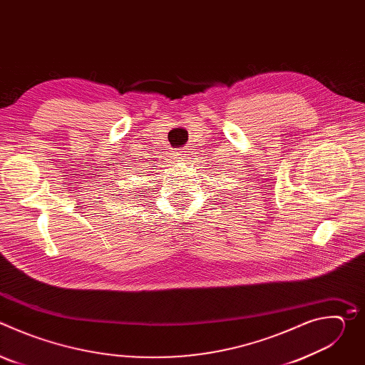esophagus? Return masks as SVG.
<instances>
[{"label": "esophagus", "instance_id": "1", "mask_svg": "<svg viewBox=\"0 0 365 365\" xmlns=\"http://www.w3.org/2000/svg\"><path fill=\"white\" fill-rule=\"evenodd\" d=\"M187 153H189V150H187V148H180V150H178V151H176V155H178L179 159H182V160H183V159H186L187 155H189Z\"/></svg>", "mask_w": 365, "mask_h": 365}]
</instances>
